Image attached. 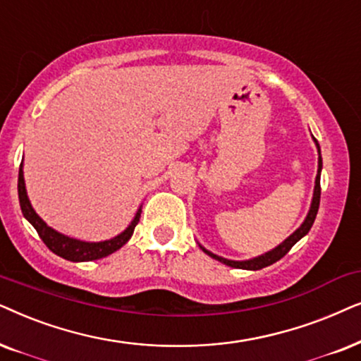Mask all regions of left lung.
<instances>
[{"instance_id": "1", "label": "left lung", "mask_w": 361, "mask_h": 361, "mask_svg": "<svg viewBox=\"0 0 361 361\" xmlns=\"http://www.w3.org/2000/svg\"><path fill=\"white\" fill-rule=\"evenodd\" d=\"M312 138H314V137H312ZM314 142H315V145H317V152H319V170H317V176H315L314 196H312L310 209H309V213H307V216H305L304 223L300 224V228H297V229L294 231V233H292L290 236L286 239V241H282L281 244H279V246L271 249V251H267L266 254H261V256H257V257L246 259V261H233V259L221 257V256H218V254H213V252L208 251V249L203 247V246H201V244H200V247L203 249V252L208 254L209 257L216 259V261L226 264V266L236 267V269H246V271H259V269L271 266V264L277 262L279 259L284 257L286 254L290 251L292 246H294V244H295L297 241H300V239L304 238L307 233H309L310 228H312V224H314V221H315L317 211H319V204H320V171H322V157H320V145H319V142H317L315 138H314Z\"/></svg>"}]
</instances>
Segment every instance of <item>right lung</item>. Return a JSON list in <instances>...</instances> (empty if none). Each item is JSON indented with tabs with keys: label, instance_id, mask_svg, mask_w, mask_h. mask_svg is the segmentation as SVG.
Here are the masks:
<instances>
[{
	"label": "right lung",
	"instance_id": "add662e5",
	"mask_svg": "<svg viewBox=\"0 0 361 361\" xmlns=\"http://www.w3.org/2000/svg\"><path fill=\"white\" fill-rule=\"evenodd\" d=\"M18 195H19V204H21L23 216L30 223L35 226V229L39 234V238L44 241L47 247L51 249L52 252L57 254V256L67 259V261L72 262H85V261H95V259L107 257L109 254H112L127 244L128 239L132 238L133 229L140 221L142 208L137 211L135 218L132 219V223L128 224V228L122 231V233L117 234V236L112 239H107V241H99V243H89V241H80V239L69 238L66 234L59 233V231L52 229L51 226H47L44 221L39 218V214L32 209L31 201L27 198L26 191V183H24V173H23V163L19 166V175H18Z\"/></svg>",
	"mask_w": 361,
	"mask_h": 361
}]
</instances>
